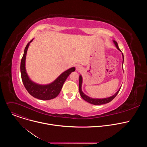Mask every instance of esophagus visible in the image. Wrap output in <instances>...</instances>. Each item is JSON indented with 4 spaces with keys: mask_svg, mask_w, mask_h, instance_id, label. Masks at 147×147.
Segmentation results:
<instances>
[{
    "mask_svg": "<svg viewBox=\"0 0 147 147\" xmlns=\"http://www.w3.org/2000/svg\"><path fill=\"white\" fill-rule=\"evenodd\" d=\"M76 69H77V70H78V71H80V70H81V69H82V67L80 66H77V67H76Z\"/></svg>",
    "mask_w": 147,
    "mask_h": 147,
    "instance_id": "34e87169",
    "label": "esophagus"
}]
</instances>
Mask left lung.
<instances>
[{
    "label": "left lung",
    "mask_w": 147,
    "mask_h": 147,
    "mask_svg": "<svg viewBox=\"0 0 147 147\" xmlns=\"http://www.w3.org/2000/svg\"><path fill=\"white\" fill-rule=\"evenodd\" d=\"M113 43H114L115 47H116V48L120 52H121V50L119 48V46H118V44L117 43V42L115 40H113ZM121 55H122V57H123L122 69H123V62H124V56H123V53H121ZM82 76L80 74V76H79V91H80V95H81V96L82 97V98L83 99H84L86 101L90 103H91L92 105H103V104H105V103H108L110 102L117 95V94L119 93V91H120V90L121 88V87H120L119 88V89L118 90V91L114 95H113L111 96L107 97V98H91L90 96H88V95H87L86 94H85L84 93L82 92V88H82Z\"/></svg>",
    "instance_id": "left-lung-1"
}]
</instances>
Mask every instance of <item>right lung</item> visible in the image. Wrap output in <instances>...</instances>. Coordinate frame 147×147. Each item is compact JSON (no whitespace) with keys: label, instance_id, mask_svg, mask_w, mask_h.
<instances>
[{"label":"right lung","instance_id":"add662e5","mask_svg":"<svg viewBox=\"0 0 147 147\" xmlns=\"http://www.w3.org/2000/svg\"><path fill=\"white\" fill-rule=\"evenodd\" d=\"M33 40L34 38L27 44L24 49L23 56L21 60L20 71L22 79L25 88L33 97L40 100H50L56 98L59 94L66 80L70 74L76 70V68L73 67L63 72L53 82L48 84H39L32 81L26 71V60L28 48Z\"/></svg>","mask_w":147,"mask_h":147}]
</instances>
